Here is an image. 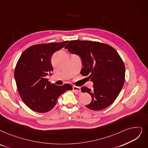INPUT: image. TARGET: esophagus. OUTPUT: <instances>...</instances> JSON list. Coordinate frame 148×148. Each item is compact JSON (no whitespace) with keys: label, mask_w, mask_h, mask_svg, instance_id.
Returning <instances> with one entry per match:
<instances>
[{"label":"esophagus","mask_w":148,"mask_h":148,"mask_svg":"<svg viewBox=\"0 0 148 148\" xmlns=\"http://www.w3.org/2000/svg\"><path fill=\"white\" fill-rule=\"evenodd\" d=\"M73 90L76 93H81V88L80 87H77V86H73Z\"/></svg>","instance_id":"obj_1"}]
</instances>
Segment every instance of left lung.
Here are the masks:
<instances>
[{"label":"left lung","instance_id":"8db88e82","mask_svg":"<svg viewBox=\"0 0 148 148\" xmlns=\"http://www.w3.org/2000/svg\"><path fill=\"white\" fill-rule=\"evenodd\" d=\"M65 48L80 57L83 66L81 73L88 75L93 83L92 90L81 88L82 92L89 93L92 97L86 107L99 110L113 103L125 78V64L117 51L108 44L88 40H70Z\"/></svg>","mask_w":148,"mask_h":148}]
</instances>
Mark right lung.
<instances>
[{"mask_svg": "<svg viewBox=\"0 0 148 148\" xmlns=\"http://www.w3.org/2000/svg\"><path fill=\"white\" fill-rule=\"evenodd\" d=\"M68 41L34 45L23 51L17 62L14 78L22 101L33 111L44 113L53 108L58 99L72 86H59L46 78L53 71L51 59Z\"/></svg>", "mask_w": 148, "mask_h": 148, "instance_id": "add662e5", "label": "right lung"}]
</instances>
